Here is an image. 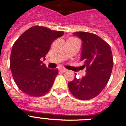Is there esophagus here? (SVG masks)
<instances>
[{
	"instance_id": "34e87169",
	"label": "esophagus",
	"mask_w": 126,
	"mask_h": 126,
	"mask_svg": "<svg viewBox=\"0 0 126 126\" xmlns=\"http://www.w3.org/2000/svg\"><path fill=\"white\" fill-rule=\"evenodd\" d=\"M60 70L62 72H65V71H67V69H65V68H60Z\"/></svg>"
}]
</instances>
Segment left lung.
<instances>
[{
	"mask_svg": "<svg viewBox=\"0 0 126 126\" xmlns=\"http://www.w3.org/2000/svg\"><path fill=\"white\" fill-rule=\"evenodd\" d=\"M82 40L80 61L86 67V75L68 83L71 94L78 99L87 100L100 93L108 84L113 66L110 45L100 37L88 32H75Z\"/></svg>",
	"mask_w": 126,
	"mask_h": 126,
	"instance_id": "obj_1",
	"label": "left lung"
}]
</instances>
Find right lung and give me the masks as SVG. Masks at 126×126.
Returning a JSON list of instances; mask_svg holds the SVG:
<instances>
[{"label":"right lung","mask_w":126,"mask_h":126,"mask_svg":"<svg viewBox=\"0 0 126 126\" xmlns=\"http://www.w3.org/2000/svg\"><path fill=\"white\" fill-rule=\"evenodd\" d=\"M64 33L35 26L26 30L15 42L10 68L15 82L23 93L40 96L49 91L59 71L47 68L42 59L45 60L52 42Z\"/></svg>","instance_id":"obj_1"}]
</instances>
